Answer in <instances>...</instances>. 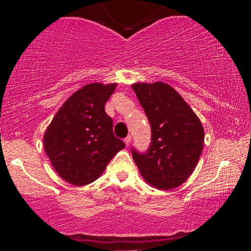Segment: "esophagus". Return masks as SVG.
<instances>
[{"label":"esophagus","instance_id":"esophagus-1","mask_svg":"<svg viewBox=\"0 0 251 251\" xmlns=\"http://www.w3.org/2000/svg\"><path fill=\"white\" fill-rule=\"evenodd\" d=\"M131 140H132V137H131V135H127V137H126L125 139H124V142H125L126 146H128L129 144H131Z\"/></svg>","mask_w":251,"mask_h":251}]
</instances>
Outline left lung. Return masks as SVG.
Instances as JSON below:
<instances>
[{
	"mask_svg": "<svg viewBox=\"0 0 251 251\" xmlns=\"http://www.w3.org/2000/svg\"><path fill=\"white\" fill-rule=\"evenodd\" d=\"M151 125L146 152L132 148L140 175L151 186L170 190L181 185L194 172L203 151L201 120L171 86L164 82L132 85Z\"/></svg>",
	"mask_w": 251,
	"mask_h": 251,
	"instance_id": "obj_1",
	"label": "left lung"
}]
</instances>
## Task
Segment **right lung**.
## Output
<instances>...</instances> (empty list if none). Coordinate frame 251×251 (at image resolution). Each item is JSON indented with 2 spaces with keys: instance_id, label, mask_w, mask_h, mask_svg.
Wrapping results in <instances>:
<instances>
[{
  "instance_id": "obj_1",
  "label": "right lung",
  "mask_w": 251,
  "mask_h": 251,
  "mask_svg": "<svg viewBox=\"0 0 251 251\" xmlns=\"http://www.w3.org/2000/svg\"><path fill=\"white\" fill-rule=\"evenodd\" d=\"M117 83L83 86L66 100L43 135L45 151L62 179L87 185L105 171L125 143L113 134L105 103Z\"/></svg>"
}]
</instances>
